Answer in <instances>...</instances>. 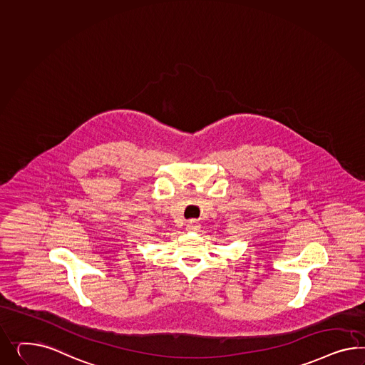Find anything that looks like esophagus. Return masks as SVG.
Masks as SVG:
<instances>
[{"label":"esophagus","mask_w":365,"mask_h":365,"mask_svg":"<svg viewBox=\"0 0 365 365\" xmlns=\"http://www.w3.org/2000/svg\"><path fill=\"white\" fill-rule=\"evenodd\" d=\"M186 228H187L188 231H197L200 228V223L195 220V219H191V220H188Z\"/></svg>","instance_id":"obj_1"}]
</instances>
